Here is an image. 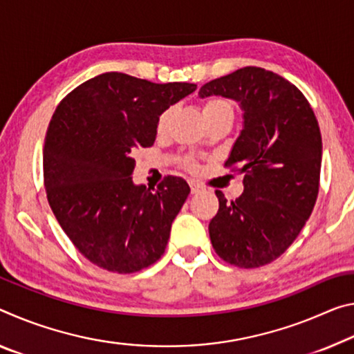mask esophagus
Listing matches in <instances>:
<instances>
[{
	"instance_id": "34e87169",
	"label": "esophagus",
	"mask_w": 354,
	"mask_h": 354,
	"mask_svg": "<svg viewBox=\"0 0 354 354\" xmlns=\"http://www.w3.org/2000/svg\"><path fill=\"white\" fill-rule=\"evenodd\" d=\"M189 186H190V192H192V194H198V192H201V190H203V187H201L198 183L190 181Z\"/></svg>"
}]
</instances>
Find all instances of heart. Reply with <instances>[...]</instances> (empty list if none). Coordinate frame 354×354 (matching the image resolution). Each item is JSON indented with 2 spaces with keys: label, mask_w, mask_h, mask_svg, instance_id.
<instances>
[{
  "label": "heart",
  "mask_w": 354,
  "mask_h": 354,
  "mask_svg": "<svg viewBox=\"0 0 354 354\" xmlns=\"http://www.w3.org/2000/svg\"><path fill=\"white\" fill-rule=\"evenodd\" d=\"M201 115H203L205 122L217 120V118H228V120L233 121L234 106L228 99L207 97L201 102ZM170 120H171V110L167 109L162 111L156 122L157 136H164L168 129V124H170ZM179 164H181L184 170H189V171H195L198 168V160L195 159L194 156H189V154L179 157Z\"/></svg>",
  "instance_id": "b5f03b06"
}]
</instances>
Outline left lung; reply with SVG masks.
Returning <instances> with one entry per match:
<instances>
[{
  "instance_id": "obj_1",
  "label": "left lung",
  "mask_w": 354,
  "mask_h": 354,
  "mask_svg": "<svg viewBox=\"0 0 354 354\" xmlns=\"http://www.w3.org/2000/svg\"><path fill=\"white\" fill-rule=\"evenodd\" d=\"M198 94L234 99L244 111V127L225 162L244 175V192L227 201L216 190L212 248L233 266H265L293 244L315 206L322 170L315 113L293 83L255 66L207 82Z\"/></svg>"
}]
</instances>
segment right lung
Segmentation results:
<instances>
[{"label":"right lung","instance_id":"1","mask_svg":"<svg viewBox=\"0 0 354 354\" xmlns=\"http://www.w3.org/2000/svg\"><path fill=\"white\" fill-rule=\"evenodd\" d=\"M195 89L105 72L56 106L44 145L48 205L96 266L132 274L164 255L190 187L179 176H165L157 189L136 186L133 153L153 147L157 118Z\"/></svg>","mask_w":354,"mask_h":354}]
</instances>
